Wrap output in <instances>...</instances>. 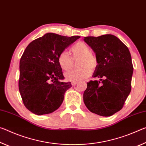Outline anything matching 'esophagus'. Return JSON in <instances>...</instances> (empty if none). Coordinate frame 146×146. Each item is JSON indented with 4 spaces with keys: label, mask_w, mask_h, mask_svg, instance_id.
<instances>
[{
    "label": "esophagus",
    "mask_w": 146,
    "mask_h": 146,
    "mask_svg": "<svg viewBox=\"0 0 146 146\" xmlns=\"http://www.w3.org/2000/svg\"><path fill=\"white\" fill-rule=\"evenodd\" d=\"M76 84H78V82H72V85L73 86H75Z\"/></svg>",
    "instance_id": "esophagus-1"
}]
</instances>
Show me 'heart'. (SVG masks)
Returning <instances> with one entry per match:
<instances>
[{
	"label": "heart",
	"mask_w": 146,
	"mask_h": 146,
	"mask_svg": "<svg viewBox=\"0 0 146 146\" xmlns=\"http://www.w3.org/2000/svg\"><path fill=\"white\" fill-rule=\"evenodd\" d=\"M72 57L67 52L63 51L57 59L58 63L64 70H68L74 65V60L80 59L78 63L80 68L68 71L64 74V77L69 82H74L89 78L92 71L97 67L98 59L91 53L90 48L83 42H78L70 49Z\"/></svg>",
	"instance_id": "heart-1"
}]
</instances>
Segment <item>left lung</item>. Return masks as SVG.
Wrapping results in <instances>:
<instances>
[{
    "label": "left lung",
    "mask_w": 146,
    "mask_h": 146,
    "mask_svg": "<svg viewBox=\"0 0 146 146\" xmlns=\"http://www.w3.org/2000/svg\"><path fill=\"white\" fill-rule=\"evenodd\" d=\"M84 41L96 54L98 64L92 77L100 80L87 83L83 102L92 113L112 116L122 108L131 90L133 66L130 52L113 35L85 37Z\"/></svg>",
    "instance_id": "8db88e82"
}]
</instances>
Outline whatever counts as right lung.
I'll return each instance as SVG.
<instances>
[{
    "label": "right lung",
    "mask_w": 146,
    "mask_h": 146,
    "mask_svg": "<svg viewBox=\"0 0 146 146\" xmlns=\"http://www.w3.org/2000/svg\"><path fill=\"white\" fill-rule=\"evenodd\" d=\"M80 36L47 33L31 42L21 57L19 89L25 106L37 115L54 112L61 106L70 82L64 76L58 57Z\"/></svg>",
    "instance_id": "right-lung-1"
}]
</instances>
